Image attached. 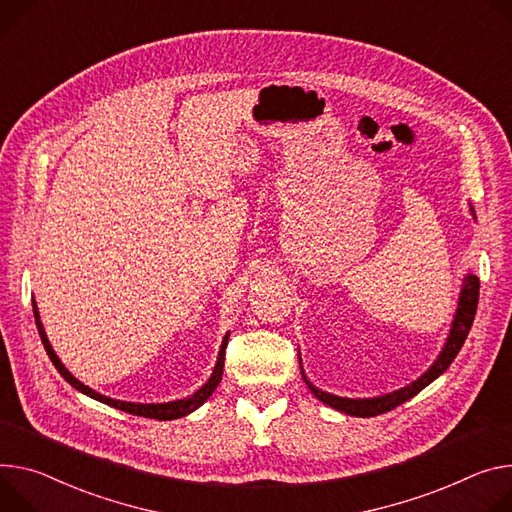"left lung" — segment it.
Returning <instances> with one entry per match:
<instances>
[{
    "mask_svg": "<svg viewBox=\"0 0 512 512\" xmlns=\"http://www.w3.org/2000/svg\"><path fill=\"white\" fill-rule=\"evenodd\" d=\"M478 298H480V280L474 275V273H468L466 277H463V286H461V292H459V302H457V310H455V316H453V322H451V331H449V337H447V343L443 347V351L439 353V357L435 359V363L425 371V374L414 380L412 384L400 388V390H394L390 394H384V396H376V398H341V396H335V394H329V392H322L318 390L316 386H312L306 376H304V369H302V378L304 382L308 384L310 392L324 404H329L345 414H351V416H378V414H384L396 406H400L402 402L410 400L412 396H416L418 392H421L423 388H427L433 380H437L443 371L451 365V361L455 359V355L459 353L463 341H466L470 329H472V322H474V316H476V308H478ZM302 367V365H300Z\"/></svg>",
    "mask_w": 512,
    "mask_h": 512,
    "instance_id": "8db88e82",
    "label": "left lung"
}]
</instances>
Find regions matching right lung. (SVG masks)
<instances>
[{"mask_svg":"<svg viewBox=\"0 0 512 512\" xmlns=\"http://www.w3.org/2000/svg\"><path fill=\"white\" fill-rule=\"evenodd\" d=\"M32 308H34V320H36V329H38V335H40V339H42V345H44L46 353H49V357H51L53 365L57 367L59 374H61V376H63V378H65V380H67L75 390H79V392L87 394L89 398L100 400V402H104V404H108V406H112V408H118V410H124V412L136 414V416L157 418V421H173V418H181V416H185V414L194 412L198 406H202V404L212 396V392L216 390V386H218V384H220V380H222V369H224V349H226V345H228V335L224 337V341H222V345H220L218 361H216V365H214L212 376H210V378H208V382H206L198 392H194L190 398L173 400V402H163V404H136V402H122V400L108 398V396H104V394H98L96 390H91L89 386L81 384L77 378H73V376H71V371L61 363V359L57 357V353H55V349L51 347L49 339H46V333H44V327H42V322H40V314H38V308H36V302H34V300H32Z\"/></svg>","mask_w":512,"mask_h":512,"instance_id":"right-lung-1","label":"right lung"}]
</instances>
